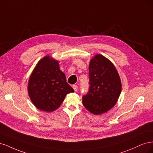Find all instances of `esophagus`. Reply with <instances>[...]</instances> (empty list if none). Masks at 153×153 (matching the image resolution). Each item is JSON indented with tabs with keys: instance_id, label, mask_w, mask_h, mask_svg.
I'll use <instances>...</instances> for the list:
<instances>
[{
	"instance_id": "esophagus-1",
	"label": "esophagus",
	"mask_w": 153,
	"mask_h": 153,
	"mask_svg": "<svg viewBox=\"0 0 153 153\" xmlns=\"http://www.w3.org/2000/svg\"><path fill=\"white\" fill-rule=\"evenodd\" d=\"M72 87H73V88L74 91H77V90H78V86H77L76 85H73Z\"/></svg>"
}]
</instances>
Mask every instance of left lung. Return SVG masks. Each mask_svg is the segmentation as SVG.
I'll return each mask as SVG.
<instances>
[{"label":"left lung","instance_id":"8db88e82","mask_svg":"<svg viewBox=\"0 0 153 153\" xmlns=\"http://www.w3.org/2000/svg\"><path fill=\"white\" fill-rule=\"evenodd\" d=\"M89 89L82 98L85 108L94 115L106 113L117 103L121 92V82L114 64L97 54L89 67Z\"/></svg>","mask_w":153,"mask_h":153}]
</instances>
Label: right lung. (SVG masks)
I'll list each match as a JSON object with an SVG mask.
<instances>
[{"label":"right lung","instance_id":"add662e5","mask_svg":"<svg viewBox=\"0 0 153 153\" xmlns=\"http://www.w3.org/2000/svg\"><path fill=\"white\" fill-rule=\"evenodd\" d=\"M73 92L59 62L49 55L38 62L29 80L28 93L32 103L45 112L58 108L66 94Z\"/></svg>","mask_w":153,"mask_h":153}]
</instances>
